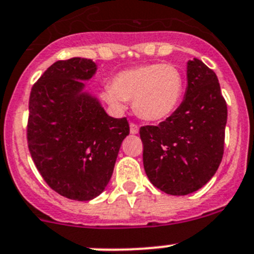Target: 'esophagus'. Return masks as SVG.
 Here are the masks:
<instances>
[{"label":"esophagus","instance_id":"esophagus-1","mask_svg":"<svg viewBox=\"0 0 254 254\" xmlns=\"http://www.w3.org/2000/svg\"><path fill=\"white\" fill-rule=\"evenodd\" d=\"M129 132H131L132 134L138 133V126L134 125V123H131V125H129Z\"/></svg>","mask_w":254,"mask_h":254}]
</instances>
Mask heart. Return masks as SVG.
<instances>
[{"instance_id": "obj_1", "label": "heart", "mask_w": 254, "mask_h": 254, "mask_svg": "<svg viewBox=\"0 0 254 254\" xmlns=\"http://www.w3.org/2000/svg\"><path fill=\"white\" fill-rule=\"evenodd\" d=\"M183 94V75L170 64H147L126 69L102 90V98L112 109L123 112L127 108V101H133L137 115L150 122L173 116Z\"/></svg>"}]
</instances>
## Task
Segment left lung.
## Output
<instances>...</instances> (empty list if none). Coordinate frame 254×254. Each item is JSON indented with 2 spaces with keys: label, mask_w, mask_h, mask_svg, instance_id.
Here are the masks:
<instances>
[{
  "label": "left lung",
  "mask_w": 254,
  "mask_h": 254,
  "mask_svg": "<svg viewBox=\"0 0 254 254\" xmlns=\"http://www.w3.org/2000/svg\"><path fill=\"white\" fill-rule=\"evenodd\" d=\"M183 103L159 126L139 128L143 167L153 186L170 195L203 188L223 159L227 103L217 75L201 60L186 65Z\"/></svg>",
  "instance_id": "obj_1"
}]
</instances>
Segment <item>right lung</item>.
Wrapping results in <instances>:
<instances>
[{"label": "right lung", "instance_id": "right-lung-1", "mask_svg": "<svg viewBox=\"0 0 254 254\" xmlns=\"http://www.w3.org/2000/svg\"><path fill=\"white\" fill-rule=\"evenodd\" d=\"M95 71L90 59L59 60L30 93L27 143L32 160L51 189L78 201L104 191L129 133L127 118L108 116L85 90L84 81Z\"/></svg>", "mask_w": 254, "mask_h": 254}]
</instances>
